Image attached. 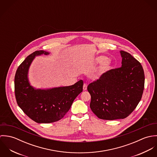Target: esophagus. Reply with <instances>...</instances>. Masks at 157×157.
<instances>
[{
	"mask_svg": "<svg viewBox=\"0 0 157 157\" xmlns=\"http://www.w3.org/2000/svg\"><path fill=\"white\" fill-rule=\"evenodd\" d=\"M83 90H87V85H86V83H85V84L83 85Z\"/></svg>",
	"mask_w": 157,
	"mask_h": 157,
	"instance_id": "esophagus-1",
	"label": "esophagus"
}]
</instances>
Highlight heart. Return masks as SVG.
<instances>
[{"label": "heart", "mask_w": 157, "mask_h": 157, "mask_svg": "<svg viewBox=\"0 0 157 157\" xmlns=\"http://www.w3.org/2000/svg\"><path fill=\"white\" fill-rule=\"evenodd\" d=\"M96 62L98 63H102L98 71V75H99L105 72L109 69V65H110L109 61L108 60H106V57L103 56L98 57L96 59Z\"/></svg>", "instance_id": "b5f03b06"}]
</instances>
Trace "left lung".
<instances>
[{
  "label": "left lung",
  "mask_w": 157,
  "mask_h": 157,
  "mask_svg": "<svg viewBox=\"0 0 157 157\" xmlns=\"http://www.w3.org/2000/svg\"><path fill=\"white\" fill-rule=\"evenodd\" d=\"M121 67L110 69L90 83V108L103 120L123 119L134 111L141 99L144 73L141 63L129 53L121 51Z\"/></svg>",
  "instance_id": "8db88e82"
}]
</instances>
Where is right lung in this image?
I'll return each instance as SVG.
<instances>
[{
  "mask_svg": "<svg viewBox=\"0 0 157 157\" xmlns=\"http://www.w3.org/2000/svg\"><path fill=\"white\" fill-rule=\"evenodd\" d=\"M49 53L36 51L29 55L17 68L14 77L17 103L23 112L38 123H50L61 120L74 100L83 91V82L49 90H35L29 83L28 71L35 56Z\"/></svg>",
  "mask_w": 157,
  "mask_h": 157,
  "instance_id": "obj_1",
  "label": "right lung"
}]
</instances>
